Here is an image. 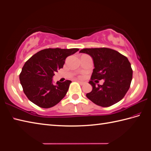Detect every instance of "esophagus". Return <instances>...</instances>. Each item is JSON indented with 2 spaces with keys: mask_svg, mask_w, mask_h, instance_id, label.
<instances>
[{
  "mask_svg": "<svg viewBox=\"0 0 151 151\" xmlns=\"http://www.w3.org/2000/svg\"><path fill=\"white\" fill-rule=\"evenodd\" d=\"M76 81H78V83H79L81 85H83V84H84V82L82 81H80V80H79V79H76Z\"/></svg>",
  "mask_w": 151,
  "mask_h": 151,
  "instance_id": "obj_1",
  "label": "esophagus"
}]
</instances>
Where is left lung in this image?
I'll list each match as a JSON object with an SVG mask.
<instances>
[{"instance_id": "obj_1", "label": "left lung", "mask_w": 151, "mask_h": 151, "mask_svg": "<svg viewBox=\"0 0 151 151\" xmlns=\"http://www.w3.org/2000/svg\"><path fill=\"white\" fill-rule=\"evenodd\" d=\"M84 53L92 58L94 68L89 83L92 90L86 93L90 101L99 106L107 107L119 102L128 91L132 79L131 65L125 56L114 50L85 48ZM93 79H104L102 86H96Z\"/></svg>"}]
</instances>
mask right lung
Masks as SVG:
<instances>
[{
	"label": "right lung",
	"instance_id": "1",
	"mask_svg": "<svg viewBox=\"0 0 151 151\" xmlns=\"http://www.w3.org/2000/svg\"><path fill=\"white\" fill-rule=\"evenodd\" d=\"M78 48H48L41 50L25 63L19 79L23 91L30 101L41 108L57 105L64 98L69 88L70 80L53 83L55 72L62 68L67 57Z\"/></svg>",
	"mask_w": 151,
	"mask_h": 151
}]
</instances>
